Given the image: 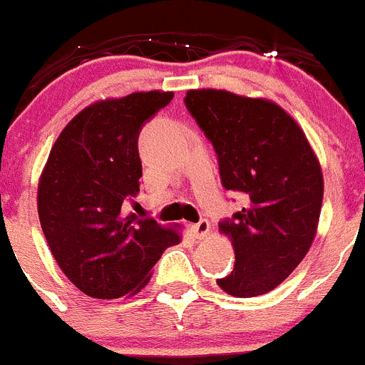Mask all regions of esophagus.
Listing matches in <instances>:
<instances>
[{
  "instance_id": "1",
  "label": "esophagus",
  "mask_w": 365,
  "mask_h": 365,
  "mask_svg": "<svg viewBox=\"0 0 365 365\" xmlns=\"http://www.w3.org/2000/svg\"><path fill=\"white\" fill-rule=\"evenodd\" d=\"M192 233L197 237V239H205L210 233V222L206 219H200L199 222L192 226Z\"/></svg>"
}]
</instances>
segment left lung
<instances>
[{"label":"left lung","mask_w":365,"mask_h":365,"mask_svg":"<svg viewBox=\"0 0 365 365\" xmlns=\"http://www.w3.org/2000/svg\"><path fill=\"white\" fill-rule=\"evenodd\" d=\"M185 105L215 148L222 186L246 197L240 212L219 222L235 266L217 284L239 299L264 295L312 248L324 195L319 159L277 103L202 88L188 90Z\"/></svg>","instance_id":"1"}]
</instances>
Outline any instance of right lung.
I'll use <instances>...</instances> for the list:
<instances>
[{"mask_svg": "<svg viewBox=\"0 0 365 365\" xmlns=\"http://www.w3.org/2000/svg\"><path fill=\"white\" fill-rule=\"evenodd\" d=\"M173 92L105 99L73 117L50 150L38 186V213L53 259L93 299L135 295L180 233L123 212L143 177L137 139Z\"/></svg>", "mask_w": 365, "mask_h": 365, "instance_id": "add662e5", "label": "right lung"}]
</instances>
